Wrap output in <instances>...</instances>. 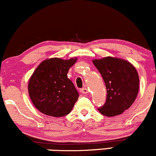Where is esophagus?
<instances>
[{"label":"esophagus","mask_w":156,"mask_h":156,"mask_svg":"<svg viewBox=\"0 0 156 156\" xmlns=\"http://www.w3.org/2000/svg\"><path fill=\"white\" fill-rule=\"evenodd\" d=\"M80 92L82 93H83V94H87V93H88V90H87V87H83V88L80 89Z\"/></svg>","instance_id":"1"}]
</instances>
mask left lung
Listing matches in <instances>:
<instances>
[{
  "mask_svg": "<svg viewBox=\"0 0 156 156\" xmlns=\"http://www.w3.org/2000/svg\"><path fill=\"white\" fill-rule=\"evenodd\" d=\"M93 63L101 74L107 93L106 103L98 111L107 117L122 114L132 105L138 94L136 69L127 60L114 57L95 59Z\"/></svg>",
  "mask_w": 156,
  "mask_h": 156,
  "instance_id": "obj_1",
  "label": "left lung"
}]
</instances>
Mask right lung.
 Here are the masks:
<instances>
[{
	"label": "right lung",
	"instance_id": "1",
	"mask_svg": "<svg viewBox=\"0 0 156 156\" xmlns=\"http://www.w3.org/2000/svg\"><path fill=\"white\" fill-rule=\"evenodd\" d=\"M76 60V58H52L38 66L29 80L27 88L31 101L38 111L52 117H63L70 113L79 93L67 74Z\"/></svg>",
	"mask_w": 156,
	"mask_h": 156
}]
</instances>
